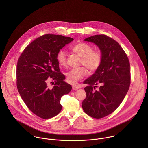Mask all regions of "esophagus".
<instances>
[{"mask_svg": "<svg viewBox=\"0 0 148 148\" xmlns=\"http://www.w3.org/2000/svg\"><path fill=\"white\" fill-rule=\"evenodd\" d=\"M72 89L74 90H77L79 89V86L78 85H73L72 86Z\"/></svg>", "mask_w": 148, "mask_h": 148, "instance_id": "obj_1", "label": "esophagus"}]
</instances>
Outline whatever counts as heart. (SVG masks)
Returning a JSON list of instances; mask_svg holds the SVG:
<instances>
[{
  "label": "heart",
  "instance_id": "b5f03b06",
  "mask_svg": "<svg viewBox=\"0 0 148 148\" xmlns=\"http://www.w3.org/2000/svg\"><path fill=\"white\" fill-rule=\"evenodd\" d=\"M70 49L74 53L82 56L80 64L85 66L92 72L97 71L101 66L103 62V53L99 50H93L90 45L84 42L74 44L70 47ZM57 60L59 64L63 67L67 65L66 53L64 50H60L57 55ZM84 66L73 68L66 73L69 83L76 84L83 79L87 74V69Z\"/></svg>",
  "mask_w": 148,
  "mask_h": 148
}]
</instances>
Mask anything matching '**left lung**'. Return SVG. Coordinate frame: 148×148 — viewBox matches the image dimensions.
I'll return each instance as SVG.
<instances>
[{
    "mask_svg": "<svg viewBox=\"0 0 148 148\" xmlns=\"http://www.w3.org/2000/svg\"><path fill=\"white\" fill-rule=\"evenodd\" d=\"M85 41L96 44L103 53L100 68L84 82L86 97L85 112L95 119L111 114L121 104L130 84V63L121 45L106 35H96Z\"/></svg>",
    "mask_w": 148,
    "mask_h": 148,
    "instance_id": "obj_1",
    "label": "left lung"
}]
</instances>
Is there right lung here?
<instances>
[{"label":"right lung","mask_w":148,"mask_h":148,"mask_svg":"<svg viewBox=\"0 0 148 148\" xmlns=\"http://www.w3.org/2000/svg\"><path fill=\"white\" fill-rule=\"evenodd\" d=\"M73 40L59 35H42L28 44L18 59V90L29 109L42 119L58 115L62 108V97L72 89L71 85L64 82L65 77L60 72L57 55ZM49 82L53 83L52 87L49 85Z\"/></svg>","instance_id":"right-lung-1"}]
</instances>
